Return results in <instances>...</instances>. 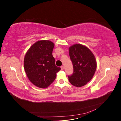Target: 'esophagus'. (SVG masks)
<instances>
[{"label":"esophagus","instance_id":"1","mask_svg":"<svg viewBox=\"0 0 121 121\" xmlns=\"http://www.w3.org/2000/svg\"><path fill=\"white\" fill-rule=\"evenodd\" d=\"M61 69H62V70H63V69H64V65H62V66H61Z\"/></svg>","mask_w":121,"mask_h":121}]
</instances>
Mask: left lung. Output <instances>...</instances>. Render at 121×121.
Here are the masks:
<instances>
[{
	"mask_svg": "<svg viewBox=\"0 0 121 121\" xmlns=\"http://www.w3.org/2000/svg\"><path fill=\"white\" fill-rule=\"evenodd\" d=\"M69 49L74 69L73 74L68 76L69 82L76 87L83 86L90 81L95 72V58L88 48L80 44L73 45Z\"/></svg>",
	"mask_w": 121,
	"mask_h": 121,
	"instance_id": "left-lung-1",
	"label": "left lung"
}]
</instances>
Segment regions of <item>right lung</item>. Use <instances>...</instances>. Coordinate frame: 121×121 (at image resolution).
Masks as SVG:
<instances>
[{
	"instance_id": "right-lung-1",
	"label": "right lung",
	"mask_w": 121,
	"mask_h": 121,
	"mask_svg": "<svg viewBox=\"0 0 121 121\" xmlns=\"http://www.w3.org/2000/svg\"><path fill=\"white\" fill-rule=\"evenodd\" d=\"M54 46V43L49 40H40L33 44L25 55V72L31 82L38 87L49 86L60 69L55 64L52 56Z\"/></svg>"
}]
</instances>
